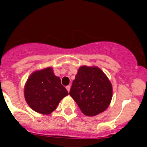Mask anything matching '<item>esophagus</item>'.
<instances>
[{"label": "esophagus", "mask_w": 147, "mask_h": 147, "mask_svg": "<svg viewBox=\"0 0 147 147\" xmlns=\"http://www.w3.org/2000/svg\"><path fill=\"white\" fill-rule=\"evenodd\" d=\"M66 89H67V91L69 92L70 90H71V85H67V86H66Z\"/></svg>", "instance_id": "esophagus-1"}]
</instances>
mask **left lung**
Instances as JSON below:
<instances>
[{"label": "left lung", "instance_id": "1", "mask_svg": "<svg viewBox=\"0 0 147 147\" xmlns=\"http://www.w3.org/2000/svg\"><path fill=\"white\" fill-rule=\"evenodd\" d=\"M69 94L83 113L93 116L109 107L113 88L108 78L99 67L85 65L78 70Z\"/></svg>", "mask_w": 147, "mask_h": 147}]
</instances>
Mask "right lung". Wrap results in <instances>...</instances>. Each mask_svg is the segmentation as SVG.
<instances>
[{
  "label": "right lung",
  "instance_id": "right-lung-1",
  "mask_svg": "<svg viewBox=\"0 0 147 147\" xmlns=\"http://www.w3.org/2000/svg\"><path fill=\"white\" fill-rule=\"evenodd\" d=\"M68 95L51 67L34 71L24 88V96L29 107L39 113L48 115L57 108L61 100Z\"/></svg>",
  "mask_w": 147,
  "mask_h": 147
}]
</instances>
